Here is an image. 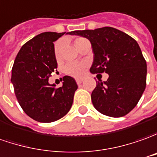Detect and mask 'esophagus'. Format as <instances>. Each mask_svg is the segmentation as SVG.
I'll return each instance as SVG.
<instances>
[{"mask_svg": "<svg viewBox=\"0 0 157 157\" xmlns=\"http://www.w3.org/2000/svg\"><path fill=\"white\" fill-rule=\"evenodd\" d=\"M75 81H76V83H77V84H81V83L83 82V79H76Z\"/></svg>", "mask_w": 157, "mask_h": 157, "instance_id": "obj_1", "label": "esophagus"}]
</instances>
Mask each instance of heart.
I'll return each instance as SVG.
<instances>
[{"label":"heart","instance_id":"b5f03b06","mask_svg":"<svg viewBox=\"0 0 157 157\" xmlns=\"http://www.w3.org/2000/svg\"><path fill=\"white\" fill-rule=\"evenodd\" d=\"M85 40H87V39L82 38H76L75 41V47H78L79 44ZM61 47H62V41H58L56 44V46H55V53H56V57L59 56ZM86 68H87V63H85V62H71L65 66V73L69 75L78 78V77L82 76Z\"/></svg>","mask_w":157,"mask_h":157}]
</instances>
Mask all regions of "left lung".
I'll return each instance as SVG.
<instances>
[{"instance_id":"1","label":"left lung","mask_w":157,"mask_h":157,"mask_svg":"<svg viewBox=\"0 0 157 157\" xmlns=\"http://www.w3.org/2000/svg\"><path fill=\"white\" fill-rule=\"evenodd\" d=\"M87 38L92 45L93 74H108L100 80L91 94L94 106L101 113L119 118L129 113L139 101L146 87L147 64L137 42L113 27L71 32Z\"/></svg>"}]
</instances>
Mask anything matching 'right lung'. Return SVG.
<instances>
[{
	"mask_svg": "<svg viewBox=\"0 0 157 157\" xmlns=\"http://www.w3.org/2000/svg\"><path fill=\"white\" fill-rule=\"evenodd\" d=\"M66 33L46 32L37 35L20 48L12 70L11 82L21 108L34 120L51 123L69 113L77 89L75 79L63 76L58 88L49 78L57 68L54 44ZM66 34H70L67 33Z\"/></svg>",
	"mask_w": 157,
	"mask_h": 157,
	"instance_id": "obj_1",
	"label": "right lung"
}]
</instances>
